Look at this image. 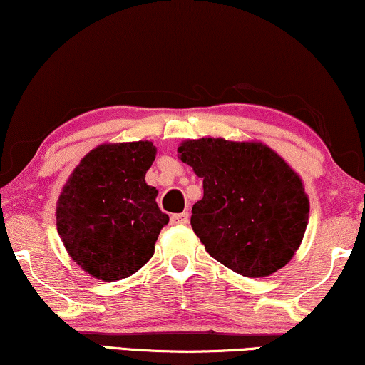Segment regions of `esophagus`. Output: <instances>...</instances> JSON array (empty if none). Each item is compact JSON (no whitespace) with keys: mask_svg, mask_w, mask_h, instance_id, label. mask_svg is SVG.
<instances>
[{"mask_svg":"<svg viewBox=\"0 0 365 365\" xmlns=\"http://www.w3.org/2000/svg\"><path fill=\"white\" fill-rule=\"evenodd\" d=\"M187 222H190V213H175L170 217V225H186Z\"/></svg>","mask_w":365,"mask_h":365,"instance_id":"obj_1","label":"esophagus"}]
</instances>
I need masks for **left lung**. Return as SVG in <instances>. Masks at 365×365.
Masks as SVG:
<instances>
[{"mask_svg": "<svg viewBox=\"0 0 365 365\" xmlns=\"http://www.w3.org/2000/svg\"><path fill=\"white\" fill-rule=\"evenodd\" d=\"M184 164L203 179L191 227L205 249L245 277H265L289 262L303 240L309 201L299 175L260 142L186 140Z\"/></svg>", "mask_w": 365, "mask_h": 365, "instance_id": "8db88e82", "label": "left lung"}]
</instances>
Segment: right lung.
<instances>
[{
    "instance_id": "1",
    "label": "right lung",
    "mask_w": 365,
    "mask_h": 365,
    "mask_svg": "<svg viewBox=\"0 0 365 365\" xmlns=\"http://www.w3.org/2000/svg\"><path fill=\"white\" fill-rule=\"evenodd\" d=\"M152 142L103 143L79 162L57 201V232L74 262L111 282L132 276L154 255L169 217L145 182Z\"/></svg>"
}]
</instances>
